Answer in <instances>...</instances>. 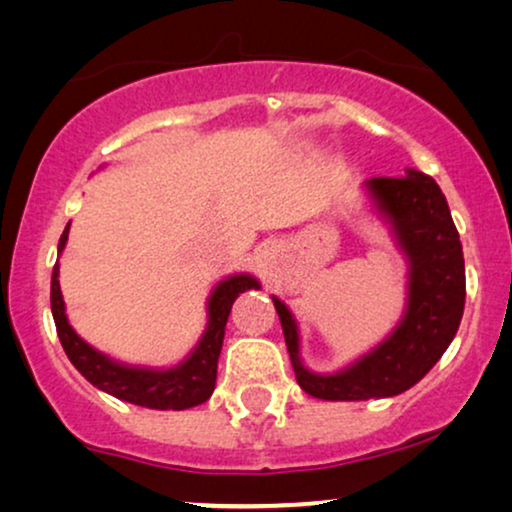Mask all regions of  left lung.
<instances>
[{
  "label": "left lung",
  "instance_id": "left-lung-1",
  "mask_svg": "<svg viewBox=\"0 0 512 512\" xmlns=\"http://www.w3.org/2000/svg\"><path fill=\"white\" fill-rule=\"evenodd\" d=\"M363 191L408 263L405 310L387 338L335 373H314L300 356L296 317L272 296L300 389L321 401L389 398L415 387L450 347L464 314V251L436 181L408 167L405 177L363 181Z\"/></svg>",
  "mask_w": 512,
  "mask_h": 512
}]
</instances>
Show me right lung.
<instances>
[{"label":"right lung","instance_id":"add662e5","mask_svg":"<svg viewBox=\"0 0 512 512\" xmlns=\"http://www.w3.org/2000/svg\"><path fill=\"white\" fill-rule=\"evenodd\" d=\"M69 237V223L60 237L58 256L65 251ZM60 263H55L51 277V312L58 338L65 349L67 359L86 380L104 394L116 396L118 401L142 405L151 410H186L205 403L214 394L216 368H219V354L223 347V335L230 317V307L235 298L249 289H261V282L249 272L223 277L219 284L209 291L207 298V326L202 331L198 345L170 368L153 366H130V363L116 361L102 354L100 349L88 345L79 333L74 331L67 319L65 300L60 291Z\"/></svg>","mask_w":512,"mask_h":512}]
</instances>
